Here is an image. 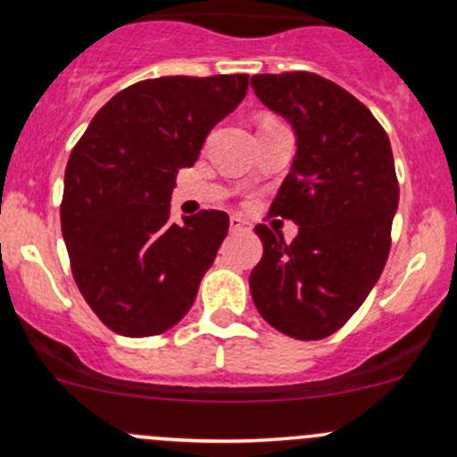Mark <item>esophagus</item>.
Segmentation results:
<instances>
[{"label": "esophagus", "mask_w": 457, "mask_h": 457, "mask_svg": "<svg viewBox=\"0 0 457 457\" xmlns=\"http://www.w3.org/2000/svg\"><path fill=\"white\" fill-rule=\"evenodd\" d=\"M229 228L232 229H247V223L241 216H229Z\"/></svg>", "instance_id": "1"}]
</instances>
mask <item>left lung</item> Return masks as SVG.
<instances>
[{"label":"left lung","mask_w":457,"mask_h":457,"mask_svg":"<svg viewBox=\"0 0 457 457\" xmlns=\"http://www.w3.org/2000/svg\"><path fill=\"white\" fill-rule=\"evenodd\" d=\"M252 87L296 135L270 214L298 225L292 243L254 228L262 258L252 301L280 334L320 340L356 314L385 270L400 199L391 143L365 104L314 72L254 75Z\"/></svg>","instance_id":"obj_1"}]
</instances>
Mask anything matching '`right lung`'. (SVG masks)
Masks as SVG:
<instances>
[{
  "label": "right lung",
  "mask_w": 457,
  "mask_h": 457,
  "mask_svg": "<svg viewBox=\"0 0 457 457\" xmlns=\"http://www.w3.org/2000/svg\"><path fill=\"white\" fill-rule=\"evenodd\" d=\"M247 75L159 77L128 86L90 121L63 177L62 234L81 296L128 338L168 331L190 312L228 237L229 216L170 220L181 168L247 92Z\"/></svg>",
  "instance_id": "add662e5"
}]
</instances>
